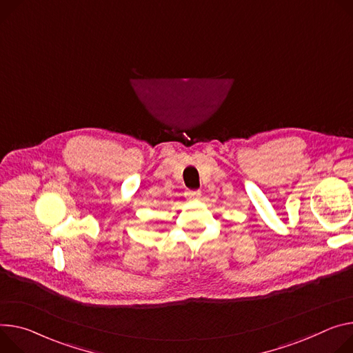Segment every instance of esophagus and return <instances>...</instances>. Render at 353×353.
Returning <instances> with one entry per match:
<instances>
[{
	"mask_svg": "<svg viewBox=\"0 0 353 353\" xmlns=\"http://www.w3.org/2000/svg\"><path fill=\"white\" fill-rule=\"evenodd\" d=\"M185 196H187L188 199H200L201 191H200V190H191V191H187Z\"/></svg>",
	"mask_w": 353,
	"mask_h": 353,
	"instance_id": "esophagus-1",
	"label": "esophagus"
}]
</instances>
